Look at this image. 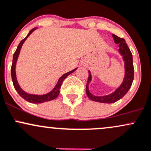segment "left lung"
<instances>
[{
  "label": "left lung",
  "instance_id": "8db88e82",
  "mask_svg": "<svg viewBox=\"0 0 151 151\" xmlns=\"http://www.w3.org/2000/svg\"><path fill=\"white\" fill-rule=\"evenodd\" d=\"M112 35L115 43L119 45L118 50L123 56V60L125 62V77L120 87L118 88L113 93L105 96H96L91 94L88 90V84L90 81H91V74L90 71H88V78L87 84H86V94L91 101H96V102L103 103H113L116 102L128 93L130 88L131 87L133 78H134L133 55L129 48L126 43V40L114 34Z\"/></svg>",
  "mask_w": 151,
  "mask_h": 151
}]
</instances>
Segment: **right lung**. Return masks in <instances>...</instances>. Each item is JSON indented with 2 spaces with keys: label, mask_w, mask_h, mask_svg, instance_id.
<instances>
[{
  "label": "right lung",
  "mask_w": 151,
  "mask_h": 151,
  "mask_svg": "<svg viewBox=\"0 0 151 151\" xmlns=\"http://www.w3.org/2000/svg\"><path fill=\"white\" fill-rule=\"evenodd\" d=\"M37 28H33L28 33V35L24 39L21 40V43H19L18 45V48H17L16 50L15 51L14 54H13V63H12L11 65V77H12V81H13V86H14L15 89L16 90V91L18 92V93L21 96L23 99H25V101H27L28 102H30L31 103H44V102H46V101H52V100L55 99L58 96L59 93H60V88L61 87V85L63 81H64V79L67 77L68 76L70 75V73H72L73 72H74L76 68L74 69V70L70 71V72L66 73H65L64 75H63L61 77L59 78L58 81L56 86L54 88L50 91V93H48L45 94V95H42V96H39V95H31V94H28L27 93H25V91H23V90L21 88V87L19 86L18 85V82H17V79H16V61H17V59H18V55L20 53V50H21V48L23 45V43L25 42V40H26L27 38H28L29 35L31 34L33 32V30H35Z\"/></svg>",
  "instance_id": "1"
}]
</instances>
